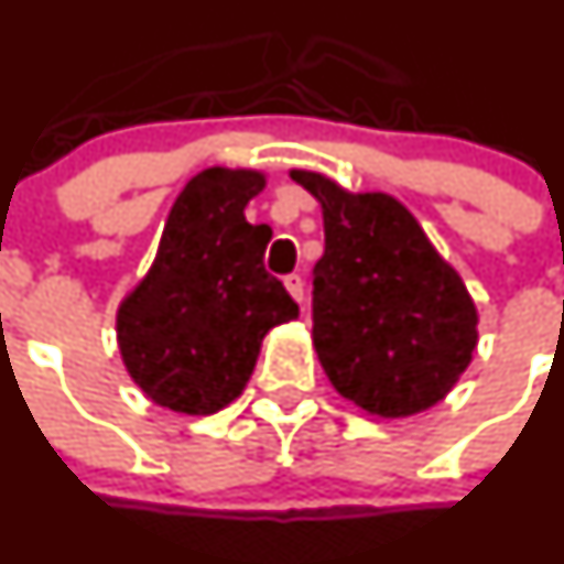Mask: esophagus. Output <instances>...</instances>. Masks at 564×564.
<instances>
[{"label":"esophagus","mask_w":564,"mask_h":564,"mask_svg":"<svg viewBox=\"0 0 564 564\" xmlns=\"http://www.w3.org/2000/svg\"><path fill=\"white\" fill-rule=\"evenodd\" d=\"M284 288H288V293L293 295L295 301H304V280H301L299 274H290V276H284Z\"/></svg>","instance_id":"34e87169"}]
</instances>
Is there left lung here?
<instances>
[{
  "mask_svg": "<svg viewBox=\"0 0 564 564\" xmlns=\"http://www.w3.org/2000/svg\"><path fill=\"white\" fill-rule=\"evenodd\" d=\"M321 203L312 345L328 381L365 414L414 416L442 403L477 348V304L416 216L383 192H348L290 170Z\"/></svg>",
  "mask_w": 564,
  "mask_h": 564,
  "instance_id": "left-lung-1",
  "label": "left lung"
}]
</instances>
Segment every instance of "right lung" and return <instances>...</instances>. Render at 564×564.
<instances>
[{
	"label": "right lung",
	"mask_w": 564,
	"mask_h": 564,
	"mask_svg": "<svg viewBox=\"0 0 564 564\" xmlns=\"http://www.w3.org/2000/svg\"><path fill=\"white\" fill-rule=\"evenodd\" d=\"M263 188V170L197 172L172 203L153 265L117 306L122 365L161 409H227L247 389L265 334L299 317L263 269L271 230L243 216Z\"/></svg>",
	"instance_id": "1"
}]
</instances>
